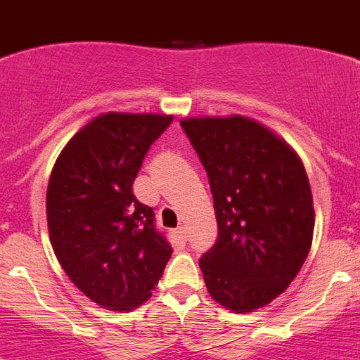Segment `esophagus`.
<instances>
[{
    "instance_id": "esophagus-1",
    "label": "esophagus",
    "mask_w": 360,
    "mask_h": 360,
    "mask_svg": "<svg viewBox=\"0 0 360 360\" xmlns=\"http://www.w3.org/2000/svg\"><path fill=\"white\" fill-rule=\"evenodd\" d=\"M176 236L180 238V240H184L186 241L187 240V232H186V227H184V225H180V227H176Z\"/></svg>"
}]
</instances>
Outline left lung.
<instances>
[{
	"label": "left lung",
	"mask_w": 360,
	"mask_h": 360,
	"mask_svg": "<svg viewBox=\"0 0 360 360\" xmlns=\"http://www.w3.org/2000/svg\"><path fill=\"white\" fill-rule=\"evenodd\" d=\"M207 171L218 238L200 257L209 294L232 311L278 297L303 266L314 205L303 162L281 139L245 117L180 122Z\"/></svg>",
	"instance_id": "1"
}]
</instances>
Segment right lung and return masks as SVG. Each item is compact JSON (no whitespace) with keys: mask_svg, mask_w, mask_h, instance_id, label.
Returning a JSON list of instances; mask_svg holds the SVG:
<instances>
[{"mask_svg":"<svg viewBox=\"0 0 360 360\" xmlns=\"http://www.w3.org/2000/svg\"><path fill=\"white\" fill-rule=\"evenodd\" d=\"M169 115L104 113L66 144L46 191L53 252L94 303L131 310L151 297L173 247L153 225V209L133 195L149 148Z\"/></svg>","mask_w":360,"mask_h":360,"instance_id":"obj_1","label":"right lung"}]
</instances>
